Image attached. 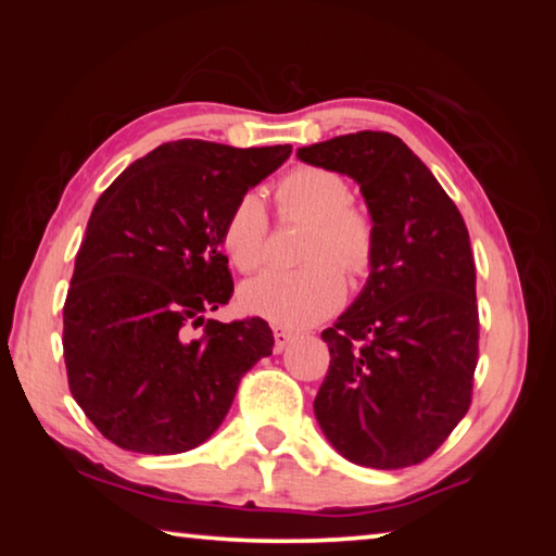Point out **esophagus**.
<instances>
[{
	"label": "esophagus",
	"mask_w": 556,
	"mask_h": 556,
	"mask_svg": "<svg viewBox=\"0 0 556 556\" xmlns=\"http://www.w3.org/2000/svg\"><path fill=\"white\" fill-rule=\"evenodd\" d=\"M294 341V333L287 331V328H275V351L281 353L285 348Z\"/></svg>",
	"instance_id": "obj_1"
}]
</instances>
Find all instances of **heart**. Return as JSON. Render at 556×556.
Listing matches in <instances>:
<instances>
[{
  "label": "heart",
  "instance_id": "b5f03b06",
  "mask_svg": "<svg viewBox=\"0 0 556 556\" xmlns=\"http://www.w3.org/2000/svg\"><path fill=\"white\" fill-rule=\"evenodd\" d=\"M345 178L318 166H299L277 184V205L285 220L312 225L299 269H269L244 281V314L287 328L312 326L338 312L345 299V277H365L375 262V225L351 203ZM267 211L257 193H242L225 215L220 244L240 271L257 269L267 257ZM342 267L338 268L337 265Z\"/></svg>",
  "mask_w": 556,
  "mask_h": 556
}]
</instances>
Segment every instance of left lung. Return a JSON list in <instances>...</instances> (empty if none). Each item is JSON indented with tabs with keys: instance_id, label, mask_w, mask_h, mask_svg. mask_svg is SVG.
Wrapping results in <instances>:
<instances>
[{
	"instance_id": "8db88e82",
	"label": "left lung",
	"mask_w": 556,
	"mask_h": 556,
	"mask_svg": "<svg viewBox=\"0 0 556 556\" xmlns=\"http://www.w3.org/2000/svg\"><path fill=\"white\" fill-rule=\"evenodd\" d=\"M296 156L351 176L375 225L370 277L321 333L331 365L314 400L318 427L357 466L421 464L466 417L473 390L478 304L466 223L390 131L333 137Z\"/></svg>"
}]
</instances>
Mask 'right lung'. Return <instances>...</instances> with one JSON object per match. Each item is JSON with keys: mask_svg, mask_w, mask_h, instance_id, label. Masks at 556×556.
<instances>
[{"mask_svg": "<svg viewBox=\"0 0 556 556\" xmlns=\"http://www.w3.org/2000/svg\"><path fill=\"white\" fill-rule=\"evenodd\" d=\"M289 144L203 139L156 147L100 195L63 306L73 400L137 454H184L223 425L242 375L271 355L262 318L188 328L228 304L220 230L232 203L287 162Z\"/></svg>", "mask_w": 556, "mask_h": 556, "instance_id": "1", "label": "right lung"}]
</instances>
